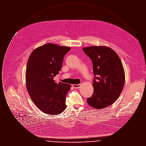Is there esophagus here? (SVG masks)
<instances>
[{
    "label": "esophagus",
    "mask_w": 146,
    "mask_h": 146,
    "mask_svg": "<svg viewBox=\"0 0 146 146\" xmlns=\"http://www.w3.org/2000/svg\"><path fill=\"white\" fill-rule=\"evenodd\" d=\"M80 86H81L80 84H73V85H72V86H73L74 88H75V89H78V88H79L80 87Z\"/></svg>",
    "instance_id": "obj_1"
}]
</instances>
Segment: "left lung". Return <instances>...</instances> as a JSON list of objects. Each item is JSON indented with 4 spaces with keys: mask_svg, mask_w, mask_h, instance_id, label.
I'll use <instances>...</instances> for the list:
<instances>
[{
    "mask_svg": "<svg viewBox=\"0 0 146 146\" xmlns=\"http://www.w3.org/2000/svg\"><path fill=\"white\" fill-rule=\"evenodd\" d=\"M83 50L92 61L95 76L94 92L87 102L95 109H103L113 104L123 89L125 73L123 64L110 48L93 46Z\"/></svg>",
    "mask_w": 146,
    "mask_h": 146,
    "instance_id": "8db88e82",
    "label": "left lung"
}]
</instances>
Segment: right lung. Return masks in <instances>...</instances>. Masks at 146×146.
Here are the masks:
<instances>
[{
	"mask_svg": "<svg viewBox=\"0 0 146 146\" xmlns=\"http://www.w3.org/2000/svg\"><path fill=\"white\" fill-rule=\"evenodd\" d=\"M69 47L46 44L35 49L28 58L26 72V86L29 96L42 112L57 115L66 109V98L70 85L56 83L63 58Z\"/></svg>",
	"mask_w": 146,
	"mask_h": 146,
	"instance_id": "right-lung-1",
	"label": "right lung"
}]
</instances>
